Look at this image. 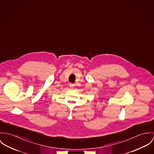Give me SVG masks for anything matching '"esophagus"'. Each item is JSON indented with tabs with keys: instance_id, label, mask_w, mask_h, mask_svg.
I'll use <instances>...</instances> for the list:
<instances>
[{
	"instance_id": "esophagus-1",
	"label": "esophagus",
	"mask_w": 154,
	"mask_h": 154,
	"mask_svg": "<svg viewBox=\"0 0 154 154\" xmlns=\"http://www.w3.org/2000/svg\"><path fill=\"white\" fill-rule=\"evenodd\" d=\"M69 87H70L71 89H73L74 87V85L72 84V83H69Z\"/></svg>"
}]
</instances>
